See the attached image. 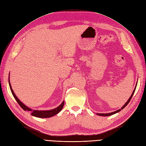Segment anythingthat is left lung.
Returning a JSON list of instances; mask_svg holds the SVG:
<instances>
[{
    "mask_svg": "<svg viewBox=\"0 0 146 146\" xmlns=\"http://www.w3.org/2000/svg\"><path fill=\"white\" fill-rule=\"evenodd\" d=\"M137 84H136V86H135V89H134V90H133V92H132V95H130V98H129V100H127V102L125 103L123 106V107L121 108V109H118V110H116V111H114V112H110V113H97L98 115H100V116H103V117H108V116H110V115H113V114H115V113H118V112H119V111H121V110H122V109H123L125 106H126L129 104V103L130 102V100H131V98H132V96H133V95L134 94V92H135V89H136V88H137Z\"/></svg>",
    "mask_w": 146,
    "mask_h": 146,
    "instance_id": "obj_1",
    "label": "left lung"
}]
</instances>
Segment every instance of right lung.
<instances>
[{
  "label": "right lung",
  "instance_id": "1",
  "mask_svg": "<svg viewBox=\"0 0 146 146\" xmlns=\"http://www.w3.org/2000/svg\"><path fill=\"white\" fill-rule=\"evenodd\" d=\"M8 82H9V88L10 89H11V91L12 92V94L13 95V97H14V98L16 99V100L17 101V102L18 103V104L20 105L21 106L24 110L25 111H28L34 117H38V118H49L54 116L55 115L57 114L58 113H59L60 111H61L62 109H63V107L64 106V101H63V102L61 104H60L56 108L51 109V110H33L31 108H29V107L27 106L26 105L24 104L21 100H20L17 97L16 95V94H14L13 90L11 88V83H10L9 82V78H8Z\"/></svg>",
  "mask_w": 146,
  "mask_h": 146
}]
</instances>
